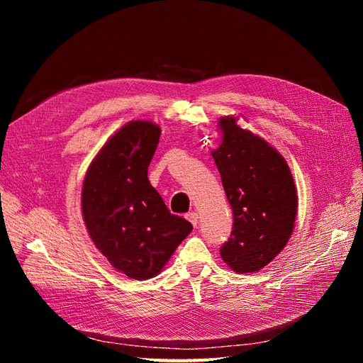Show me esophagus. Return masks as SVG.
<instances>
[{
    "instance_id": "obj_1",
    "label": "esophagus",
    "mask_w": 363,
    "mask_h": 363,
    "mask_svg": "<svg viewBox=\"0 0 363 363\" xmlns=\"http://www.w3.org/2000/svg\"><path fill=\"white\" fill-rule=\"evenodd\" d=\"M186 218L189 219L194 227L199 225V213H196V212H189L188 215H186Z\"/></svg>"
}]
</instances>
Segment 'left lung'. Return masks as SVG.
Wrapping results in <instances>:
<instances>
[{
	"label": "left lung",
	"instance_id": "left-lung-1",
	"mask_svg": "<svg viewBox=\"0 0 363 363\" xmlns=\"http://www.w3.org/2000/svg\"><path fill=\"white\" fill-rule=\"evenodd\" d=\"M223 144L212 152L233 228L221 257L238 274L267 267L288 244L296 215V189L288 163L267 140L240 128L236 118L219 119Z\"/></svg>",
	"mask_w": 363,
	"mask_h": 363
}]
</instances>
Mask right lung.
Masks as SVG:
<instances>
[{"label": "right lung", "mask_w": 363, "mask_h": 363, "mask_svg": "<svg viewBox=\"0 0 363 363\" xmlns=\"http://www.w3.org/2000/svg\"><path fill=\"white\" fill-rule=\"evenodd\" d=\"M160 128L131 121L98 152L83 182V218L95 247L130 279L160 272L192 224L172 215L148 182Z\"/></svg>", "instance_id": "obj_1"}]
</instances>
